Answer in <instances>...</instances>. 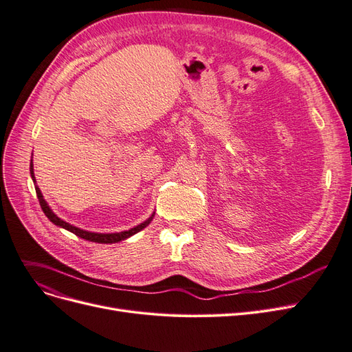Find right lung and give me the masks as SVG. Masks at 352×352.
Segmentation results:
<instances>
[{"label":"right lung","instance_id":"1","mask_svg":"<svg viewBox=\"0 0 352 352\" xmlns=\"http://www.w3.org/2000/svg\"><path fill=\"white\" fill-rule=\"evenodd\" d=\"M30 174H32V179H33L34 186H36L37 198H38V201H40V206H41L43 212L45 214V217H47V219H49L53 224H56L57 227H62V228H65V230H67V232L76 234L78 237H82V239H85V240L95 241V243H104V244H108V243H118V241H122V240H126V239H129L131 236H133V234H136L138 232H141L142 228H145V227L152 221V219H154V216H155V211H154V212L151 214V217L146 219L144 223H141V224H138V226H135V227H132V228H129V230H125V232H119V233H94V232H87V230H83V228H79V227H76V226H73V224L66 223L65 220L57 217L56 212H53V210L49 207L47 201L44 200V197H43L40 188H38L37 184H36L33 160H32V162H30Z\"/></svg>","mask_w":352,"mask_h":352}]
</instances>
